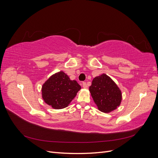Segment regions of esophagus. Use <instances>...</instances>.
<instances>
[{
  "label": "esophagus",
  "mask_w": 158,
  "mask_h": 158,
  "mask_svg": "<svg viewBox=\"0 0 158 158\" xmlns=\"http://www.w3.org/2000/svg\"><path fill=\"white\" fill-rule=\"evenodd\" d=\"M82 86L84 88H88V85L86 84V82H83L82 83Z\"/></svg>",
  "instance_id": "1"
}]
</instances>
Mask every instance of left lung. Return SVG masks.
<instances>
[{
  "mask_svg": "<svg viewBox=\"0 0 158 158\" xmlns=\"http://www.w3.org/2000/svg\"><path fill=\"white\" fill-rule=\"evenodd\" d=\"M89 89L95 103L102 112L110 113L120 106L121 91L106 74L94 78Z\"/></svg>",
  "mask_w": 158,
  "mask_h": 158,
  "instance_id": "1",
  "label": "left lung"
}]
</instances>
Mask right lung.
Segmentation results:
<instances>
[{
    "instance_id": "right-lung-1",
    "label": "right lung",
    "mask_w": 158,
    "mask_h": 158,
    "mask_svg": "<svg viewBox=\"0 0 158 158\" xmlns=\"http://www.w3.org/2000/svg\"><path fill=\"white\" fill-rule=\"evenodd\" d=\"M81 86L76 80H71L64 72L52 75L42 85V98L51 107L60 109L67 107Z\"/></svg>"
}]
</instances>
